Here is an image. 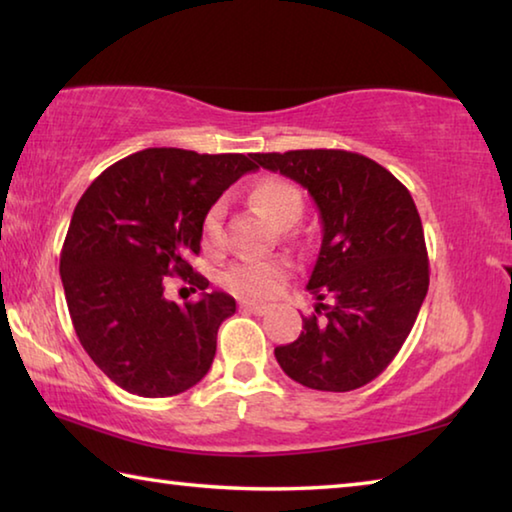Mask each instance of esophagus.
<instances>
[{
  "instance_id": "obj_1",
  "label": "esophagus",
  "mask_w": 512,
  "mask_h": 512,
  "mask_svg": "<svg viewBox=\"0 0 512 512\" xmlns=\"http://www.w3.org/2000/svg\"><path fill=\"white\" fill-rule=\"evenodd\" d=\"M241 309L244 311H248V314H255V316H264V314H268V305H264V302H241Z\"/></svg>"
}]
</instances>
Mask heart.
<instances>
[{
    "label": "heart",
    "instance_id": "1",
    "mask_svg": "<svg viewBox=\"0 0 512 512\" xmlns=\"http://www.w3.org/2000/svg\"><path fill=\"white\" fill-rule=\"evenodd\" d=\"M255 210L273 225V228H289L302 214V194L289 180L264 178L250 192ZM221 203H214L203 216V235L207 241H214L221 230ZM287 277V264L282 259H246V262L232 264L223 273L225 287L239 296L266 298L284 282Z\"/></svg>",
    "mask_w": 512,
    "mask_h": 512
}]
</instances>
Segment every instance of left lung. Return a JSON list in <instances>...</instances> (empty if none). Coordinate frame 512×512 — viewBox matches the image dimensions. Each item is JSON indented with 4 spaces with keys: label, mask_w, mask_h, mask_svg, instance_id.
Instances as JSON below:
<instances>
[{
    "label": "left lung",
    "mask_w": 512,
    "mask_h": 512,
    "mask_svg": "<svg viewBox=\"0 0 512 512\" xmlns=\"http://www.w3.org/2000/svg\"><path fill=\"white\" fill-rule=\"evenodd\" d=\"M253 160L305 187L323 223L307 284L320 300L316 314L302 318L300 336L275 348V359L314 391L366 386L400 352L427 296L418 207L391 171L352 151L253 153ZM325 297L335 305L325 306Z\"/></svg>",
    "instance_id": "1"
}]
</instances>
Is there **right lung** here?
I'll list each match as a JSON object with an SVG mask.
<instances>
[{
    "label": "right lung",
    "mask_w": 512,
    "mask_h": 512,
    "mask_svg": "<svg viewBox=\"0 0 512 512\" xmlns=\"http://www.w3.org/2000/svg\"><path fill=\"white\" fill-rule=\"evenodd\" d=\"M250 158L144 149L103 171L76 205L60 253L67 309L85 352L124 391L178 395L210 370L235 298L212 291L180 307L162 280L207 289L187 257L201 250L205 212L257 169Z\"/></svg>",
    "instance_id": "right-lung-1"
}]
</instances>
